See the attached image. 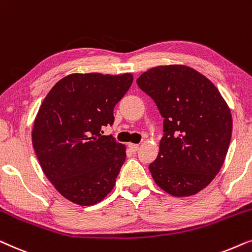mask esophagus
<instances>
[{"label":"esophagus","instance_id":"34e87169","mask_svg":"<svg viewBox=\"0 0 252 252\" xmlns=\"http://www.w3.org/2000/svg\"><path fill=\"white\" fill-rule=\"evenodd\" d=\"M129 147H130V150L132 151V152H137V151H138V149H139V145H138V144H129Z\"/></svg>","mask_w":252,"mask_h":252}]
</instances>
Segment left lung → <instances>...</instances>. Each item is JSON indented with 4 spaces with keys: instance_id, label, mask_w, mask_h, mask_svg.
I'll list each match as a JSON object with an SVG mask.
<instances>
[{
    "instance_id": "1",
    "label": "left lung",
    "mask_w": 252,
    "mask_h": 252,
    "mask_svg": "<svg viewBox=\"0 0 252 252\" xmlns=\"http://www.w3.org/2000/svg\"><path fill=\"white\" fill-rule=\"evenodd\" d=\"M139 89L163 117V136L149 169L173 196L199 192L219 173L231 138L230 109L213 83L186 65H160L142 73Z\"/></svg>"
}]
</instances>
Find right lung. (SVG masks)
I'll return each instance as SVG.
<instances>
[{
	"label": "right lung",
	"mask_w": 252,
	"mask_h": 252,
	"mask_svg": "<svg viewBox=\"0 0 252 252\" xmlns=\"http://www.w3.org/2000/svg\"><path fill=\"white\" fill-rule=\"evenodd\" d=\"M131 73H72L59 80L40 106L33 149L56 190L82 206L101 202L115 186L126 146L102 128L114 123V107L131 86Z\"/></svg>",
	"instance_id": "add662e5"
}]
</instances>
